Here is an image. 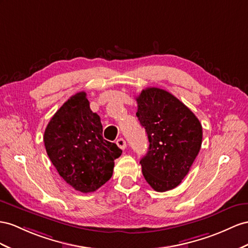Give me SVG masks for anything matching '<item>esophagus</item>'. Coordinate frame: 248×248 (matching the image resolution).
<instances>
[{"label": "esophagus", "mask_w": 248, "mask_h": 248, "mask_svg": "<svg viewBox=\"0 0 248 248\" xmlns=\"http://www.w3.org/2000/svg\"><path fill=\"white\" fill-rule=\"evenodd\" d=\"M116 143H117L118 147L122 149V150H124L126 148V143H125V140H124V138H118Z\"/></svg>", "instance_id": "1"}]
</instances>
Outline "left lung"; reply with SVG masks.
I'll return each mask as SVG.
<instances>
[{"label": "left lung", "instance_id": "obj_1", "mask_svg": "<svg viewBox=\"0 0 248 248\" xmlns=\"http://www.w3.org/2000/svg\"><path fill=\"white\" fill-rule=\"evenodd\" d=\"M136 100V116L150 142L140 160L142 174L156 192H167L180 185L198 155L202 125L185 104L162 89H144Z\"/></svg>", "mask_w": 248, "mask_h": 248}]
</instances>
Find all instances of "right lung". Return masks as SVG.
I'll return each instance as SVG.
<instances>
[{
	"label": "right lung",
	"instance_id": "1",
	"mask_svg": "<svg viewBox=\"0 0 248 248\" xmlns=\"http://www.w3.org/2000/svg\"><path fill=\"white\" fill-rule=\"evenodd\" d=\"M85 92L70 97L50 119L44 134L46 152L60 176L81 193H91L109 180L116 143L103 137V125L90 109Z\"/></svg>",
	"mask_w": 248,
	"mask_h": 248
}]
</instances>
